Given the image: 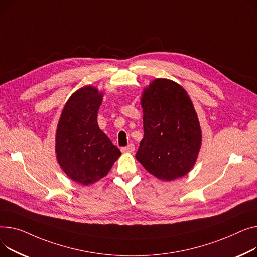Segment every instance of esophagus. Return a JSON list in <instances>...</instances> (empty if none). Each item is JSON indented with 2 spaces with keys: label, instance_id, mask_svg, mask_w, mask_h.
Here are the masks:
<instances>
[{
  "label": "esophagus",
  "instance_id": "34e87169",
  "mask_svg": "<svg viewBox=\"0 0 257 257\" xmlns=\"http://www.w3.org/2000/svg\"><path fill=\"white\" fill-rule=\"evenodd\" d=\"M134 150H135V145L132 144V143L128 144L127 146L121 148V152H122L123 154H131V153H134Z\"/></svg>",
  "mask_w": 257,
  "mask_h": 257
}]
</instances>
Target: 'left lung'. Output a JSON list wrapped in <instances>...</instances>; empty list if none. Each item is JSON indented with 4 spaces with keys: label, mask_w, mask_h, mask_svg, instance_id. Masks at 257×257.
I'll return each instance as SVG.
<instances>
[{
    "label": "left lung",
    "mask_w": 257,
    "mask_h": 257,
    "mask_svg": "<svg viewBox=\"0 0 257 257\" xmlns=\"http://www.w3.org/2000/svg\"><path fill=\"white\" fill-rule=\"evenodd\" d=\"M144 137L136 159L154 176L171 182L194 167L201 147L199 119L186 90L156 79L141 96Z\"/></svg>",
    "instance_id": "8db88e82"
}]
</instances>
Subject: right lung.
I'll use <instances>...</instances> for the list:
<instances>
[{"mask_svg":"<svg viewBox=\"0 0 257 257\" xmlns=\"http://www.w3.org/2000/svg\"><path fill=\"white\" fill-rule=\"evenodd\" d=\"M103 92L84 86L66 101L56 130V158L64 173L77 184L92 185L111 170L121 156L97 124Z\"/></svg>","mask_w":257,"mask_h":257,"instance_id":"right-lung-1","label":"right lung"}]
</instances>
